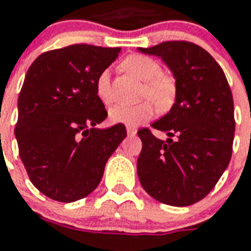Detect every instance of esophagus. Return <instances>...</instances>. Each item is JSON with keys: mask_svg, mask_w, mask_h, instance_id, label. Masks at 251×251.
Returning <instances> with one entry per match:
<instances>
[{"mask_svg": "<svg viewBox=\"0 0 251 251\" xmlns=\"http://www.w3.org/2000/svg\"><path fill=\"white\" fill-rule=\"evenodd\" d=\"M126 131H127V135H130V137H134V135L137 134V129H135V127H131V126H127V127H126Z\"/></svg>", "mask_w": 251, "mask_h": 251, "instance_id": "esophagus-1", "label": "esophagus"}]
</instances>
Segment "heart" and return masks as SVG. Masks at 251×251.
Segmentation results:
<instances>
[{"mask_svg":"<svg viewBox=\"0 0 251 251\" xmlns=\"http://www.w3.org/2000/svg\"><path fill=\"white\" fill-rule=\"evenodd\" d=\"M122 68L139 79L145 80L142 98L149 100L137 105L120 104L113 106L109 110V120L113 124L127 126L142 125L155 116L156 106L161 112H167L175 105L177 99V83L173 76L163 74L159 61L145 54H130L122 61ZM96 95L99 100L105 105L113 101L108 70L99 74L96 80Z\"/></svg>","mask_w":251,"mask_h":251,"instance_id":"heart-1","label":"heart"}]
</instances>
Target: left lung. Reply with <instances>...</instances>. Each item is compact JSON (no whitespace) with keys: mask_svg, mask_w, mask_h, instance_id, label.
I'll use <instances>...</instances> for the list:
<instances>
[{"mask_svg":"<svg viewBox=\"0 0 251 251\" xmlns=\"http://www.w3.org/2000/svg\"><path fill=\"white\" fill-rule=\"evenodd\" d=\"M139 50L168 65L177 99L151 125L164 131L167 141L157 139L149 127L138 130V177L159 202L190 206L214 189L229 164L236 126L232 91L220 65L194 43L164 41Z\"/></svg>","mask_w":251,"mask_h":251,"instance_id":"1","label":"left lung"}]
</instances>
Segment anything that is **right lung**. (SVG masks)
I'll return each mask as SVG.
<instances>
[{
  "label": "right lung",
  "mask_w": 251,
  "mask_h": 251,
  "mask_svg": "<svg viewBox=\"0 0 251 251\" xmlns=\"http://www.w3.org/2000/svg\"><path fill=\"white\" fill-rule=\"evenodd\" d=\"M120 52L73 44L40 54L25 74L14 133L31 182L48 198L69 203L92 193L125 139L122 124L95 127L108 116L96 80Z\"/></svg>",
  "instance_id": "right-lung-1"
}]
</instances>
